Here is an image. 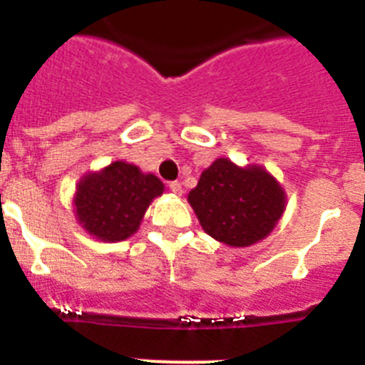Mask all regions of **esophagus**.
<instances>
[{
  "label": "esophagus",
  "mask_w": 365,
  "mask_h": 365,
  "mask_svg": "<svg viewBox=\"0 0 365 365\" xmlns=\"http://www.w3.org/2000/svg\"><path fill=\"white\" fill-rule=\"evenodd\" d=\"M170 190H172L173 193H177V195H180V193H182V185H180L179 180H172V182H170Z\"/></svg>",
  "instance_id": "esophagus-1"
}]
</instances>
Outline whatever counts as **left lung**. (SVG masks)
<instances>
[{
    "mask_svg": "<svg viewBox=\"0 0 365 365\" xmlns=\"http://www.w3.org/2000/svg\"><path fill=\"white\" fill-rule=\"evenodd\" d=\"M188 201L206 234L230 247L263 240L285 210V193L272 175L228 159L206 168Z\"/></svg>",
    "mask_w": 365,
    "mask_h": 365,
    "instance_id": "1",
    "label": "left lung"
}]
</instances>
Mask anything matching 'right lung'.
Segmentation results:
<instances>
[{
	"instance_id": "1",
	"label": "right lung",
	"mask_w": 365,
	"mask_h": 365,
	"mask_svg": "<svg viewBox=\"0 0 365 365\" xmlns=\"http://www.w3.org/2000/svg\"><path fill=\"white\" fill-rule=\"evenodd\" d=\"M164 185L137 166L113 163L104 172L83 177L76 190V215L89 234L102 241H122L135 234L153 197Z\"/></svg>"
}]
</instances>
